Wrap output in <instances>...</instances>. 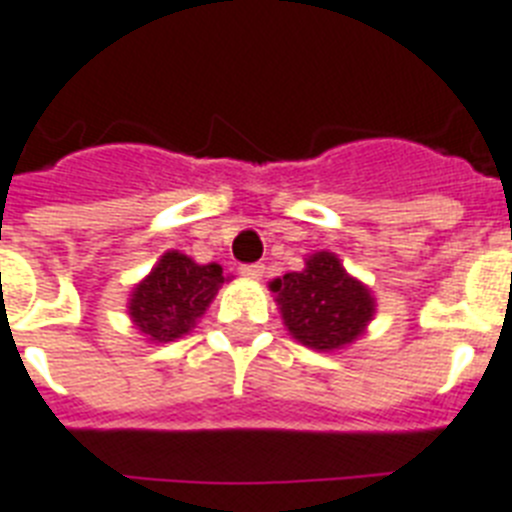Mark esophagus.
I'll use <instances>...</instances> for the list:
<instances>
[{"instance_id":"obj_1","label":"esophagus","mask_w":512,"mask_h":512,"mask_svg":"<svg viewBox=\"0 0 512 512\" xmlns=\"http://www.w3.org/2000/svg\"><path fill=\"white\" fill-rule=\"evenodd\" d=\"M239 273H242L244 278H260L265 273V265L263 263H247L239 268Z\"/></svg>"}]
</instances>
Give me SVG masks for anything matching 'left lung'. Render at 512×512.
I'll return each mask as SVG.
<instances>
[{
  "mask_svg": "<svg viewBox=\"0 0 512 512\" xmlns=\"http://www.w3.org/2000/svg\"><path fill=\"white\" fill-rule=\"evenodd\" d=\"M270 289L294 339L313 350L328 352L350 344L373 315L371 292L347 276L331 252L313 255L302 273H286Z\"/></svg>",
  "mask_w": 512,
  "mask_h": 512,
  "instance_id": "8db88e82",
  "label": "left lung"
}]
</instances>
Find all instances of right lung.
<instances>
[{
  "mask_svg": "<svg viewBox=\"0 0 512 512\" xmlns=\"http://www.w3.org/2000/svg\"><path fill=\"white\" fill-rule=\"evenodd\" d=\"M220 284V265H197L191 257L168 252L134 289L128 313L152 342H173L205 313Z\"/></svg>",
  "mask_w": 512,
  "mask_h": 512,
  "instance_id": "obj_1",
  "label": "right lung"
}]
</instances>
